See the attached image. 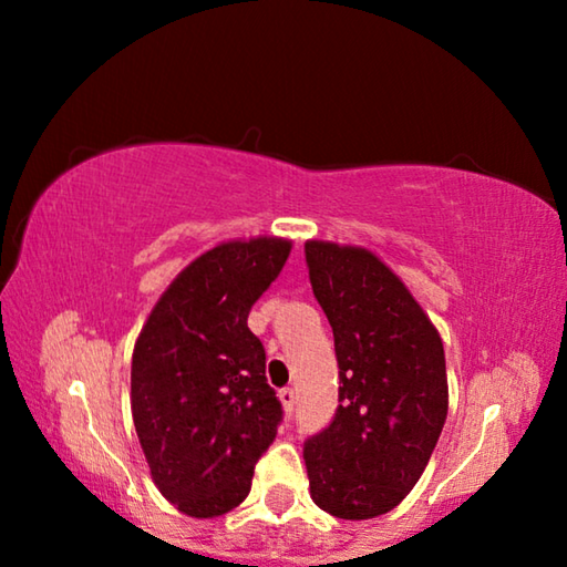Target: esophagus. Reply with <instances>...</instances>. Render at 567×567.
<instances>
[{"label": "esophagus", "mask_w": 567, "mask_h": 567, "mask_svg": "<svg viewBox=\"0 0 567 567\" xmlns=\"http://www.w3.org/2000/svg\"><path fill=\"white\" fill-rule=\"evenodd\" d=\"M277 398H280V402H282V408H285L287 415H290V412L295 410V400H297L295 390H292V388H282L280 392H277Z\"/></svg>", "instance_id": "esophagus-1"}]
</instances>
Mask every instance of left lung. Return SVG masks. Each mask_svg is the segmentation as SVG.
Wrapping results in <instances>:
<instances>
[{"label":"left lung","mask_w":567,"mask_h":567,"mask_svg":"<svg viewBox=\"0 0 567 567\" xmlns=\"http://www.w3.org/2000/svg\"><path fill=\"white\" fill-rule=\"evenodd\" d=\"M305 257L340 364V408L302 450L310 495L342 520H370L415 487L443 433V340L375 252L307 239Z\"/></svg>","instance_id":"8db88e82"}]
</instances>
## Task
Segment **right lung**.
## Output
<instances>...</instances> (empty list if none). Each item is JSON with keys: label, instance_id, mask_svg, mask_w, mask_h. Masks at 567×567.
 I'll use <instances>...</instances> for the list:
<instances>
[{"label": "right lung", "instance_id": "obj_1", "mask_svg": "<svg viewBox=\"0 0 567 567\" xmlns=\"http://www.w3.org/2000/svg\"><path fill=\"white\" fill-rule=\"evenodd\" d=\"M292 239L249 237L195 257L152 307L132 352V420L152 483L197 520L245 501L282 405L247 315Z\"/></svg>", "mask_w": 567, "mask_h": 567}]
</instances>
